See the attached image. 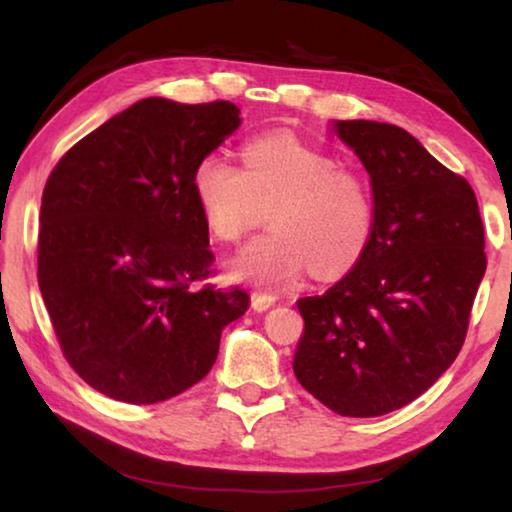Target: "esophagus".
Listing matches in <instances>:
<instances>
[{
    "label": "esophagus",
    "mask_w": 512,
    "mask_h": 512,
    "mask_svg": "<svg viewBox=\"0 0 512 512\" xmlns=\"http://www.w3.org/2000/svg\"><path fill=\"white\" fill-rule=\"evenodd\" d=\"M250 305H253L255 311H266L268 307L275 305V296H271V293L255 291L253 296H250Z\"/></svg>",
    "instance_id": "obj_1"
}]
</instances>
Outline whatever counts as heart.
<instances>
[{
	"label": "heart",
	"instance_id": "obj_1",
	"mask_svg": "<svg viewBox=\"0 0 512 512\" xmlns=\"http://www.w3.org/2000/svg\"><path fill=\"white\" fill-rule=\"evenodd\" d=\"M241 158L244 169L223 153H207L192 176L207 230L221 241H237L271 205L273 230L230 259L235 280L271 287L307 266L334 277L359 262L375 219L366 178L289 133L255 137Z\"/></svg>",
	"mask_w": 512,
	"mask_h": 512
}]
</instances>
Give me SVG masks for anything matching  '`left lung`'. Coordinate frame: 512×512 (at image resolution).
I'll return each instance as SVG.
<instances>
[{"label": "left lung", "instance_id": "1", "mask_svg": "<svg viewBox=\"0 0 512 512\" xmlns=\"http://www.w3.org/2000/svg\"><path fill=\"white\" fill-rule=\"evenodd\" d=\"M372 187V232L352 271L305 318L293 372L327 409L377 418L402 409L452 366L485 273L479 205L465 178L400 126L332 121Z\"/></svg>", "mask_w": 512, "mask_h": 512}]
</instances>
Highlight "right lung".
Wrapping results in <instances>:
<instances>
[{"instance_id":"1","label":"right lung","mask_w":512,"mask_h":512,"mask_svg":"<svg viewBox=\"0 0 512 512\" xmlns=\"http://www.w3.org/2000/svg\"><path fill=\"white\" fill-rule=\"evenodd\" d=\"M241 126L230 101L149 97L74 144L42 192L38 284L60 348L112 400L155 404L198 384L241 289H196L212 250L192 176Z\"/></svg>"}]
</instances>
